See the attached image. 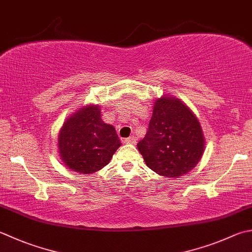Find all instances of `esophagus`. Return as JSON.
Wrapping results in <instances>:
<instances>
[{"label": "esophagus", "mask_w": 252, "mask_h": 252, "mask_svg": "<svg viewBox=\"0 0 252 252\" xmlns=\"http://www.w3.org/2000/svg\"><path fill=\"white\" fill-rule=\"evenodd\" d=\"M135 142H136V137H134V136L127 137V139L125 140L126 144H135Z\"/></svg>", "instance_id": "1"}]
</instances>
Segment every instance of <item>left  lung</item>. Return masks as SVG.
Listing matches in <instances>:
<instances>
[{"label": "left lung", "mask_w": 252, "mask_h": 252, "mask_svg": "<svg viewBox=\"0 0 252 252\" xmlns=\"http://www.w3.org/2000/svg\"><path fill=\"white\" fill-rule=\"evenodd\" d=\"M204 149L203 130L190 108L169 94L156 98L149 131L137 143L147 167L167 178H178L198 165Z\"/></svg>", "instance_id": "8db88e82"}]
</instances>
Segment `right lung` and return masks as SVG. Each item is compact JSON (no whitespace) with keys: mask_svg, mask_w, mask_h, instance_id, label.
Instances as JSON below:
<instances>
[{"mask_svg":"<svg viewBox=\"0 0 252 252\" xmlns=\"http://www.w3.org/2000/svg\"><path fill=\"white\" fill-rule=\"evenodd\" d=\"M100 107L86 105L67 118L59 131V155L68 169L91 175L109 164L121 146L116 129L102 121Z\"/></svg>","mask_w":252,"mask_h":252,"instance_id":"add662e5","label":"right lung"}]
</instances>
